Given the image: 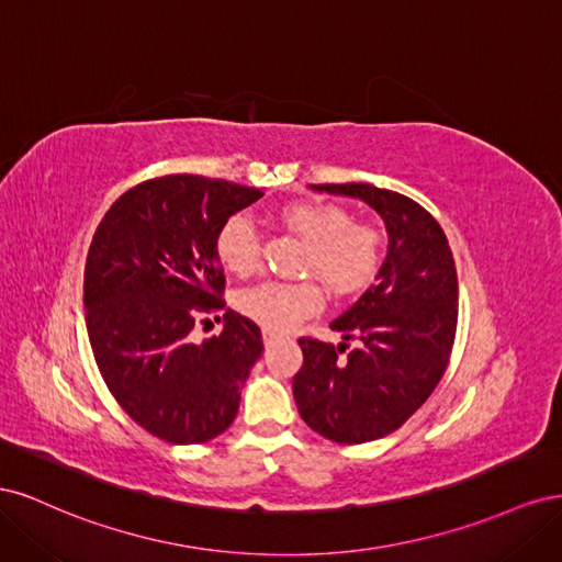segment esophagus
<instances>
[{"label": "esophagus", "instance_id": "34e87169", "mask_svg": "<svg viewBox=\"0 0 562 562\" xmlns=\"http://www.w3.org/2000/svg\"><path fill=\"white\" fill-rule=\"evenodd\" d=\"M262 339H265V345H271V342H274V339H279V333L265 328V330H262Z\"/></svg>", "mask_w": 562, "mask_h": 562}]
</instances>
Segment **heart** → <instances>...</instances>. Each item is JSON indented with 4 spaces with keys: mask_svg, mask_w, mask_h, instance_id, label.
<instances>
[{
    "mask_svg": "<svg viewBox=\"0 0 562 562\" xmlns=\"http://www.w3.org/2000/svg\"><path fill=\"white\" fill-rule=\"evenodd\" d=\"M279 220L304 239L300 269L318 277L337 297H353L378 279L386 255L384 232L323 201H295ZM215 252L236 277L260 267L262 236L246 213L229 215L215 236ZM323 307V291L314 279L262 281L236 297V310L269 330H288Z\"/></svg>",
    "mask_w": 562,
    "mask_h": 562,
    "instance_id": "b5f03b06",
    "label": "heart"
}]
</instances>
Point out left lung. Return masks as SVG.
<instances>
[{"instance_id": "obj_1", "label": "left lung", "mask_w": 562, "mask_h": 562, "mask_svg": "<svg viewBox=\"0 0 562 562\" xmlns=\"http://www.w3.org/2000/svg\"><path fill=\"white\" fill-rule=\"evenodd\" d=\"M375 209L389 232L378 281L330 323L345 342L300 337L293 394L302 419L342 446L378 440L413 417L443 378L457 333V269L436 217L417 201L366 182L312 184ZM360 345L348 349V342Z\"/></svg>"}]
</instances>
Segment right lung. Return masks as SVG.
<instances>
[{"label": "right lung", "instance_id": "1", "mask_svg": "<svg viewBox=\"0 0 562 562\" xmlns=\"http://www.w3.org/2000/svg\"><path fill=\"white\" fill-rule=\"evenodd\" d=\"M262 194L190 173L151 178L119 196L93 234L83 269L93 359L122 411L166 443L223 434L262 353L260 328L232 310L217 337L192 339L203 314L225 310L217 229Z\"/></svg>", "mask_w": 562, "mask_h": 562}]
</instances>
